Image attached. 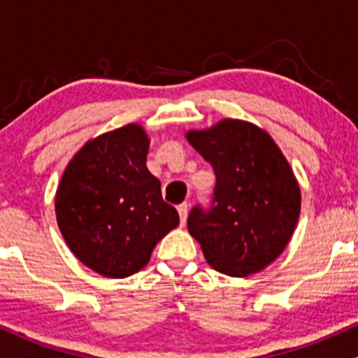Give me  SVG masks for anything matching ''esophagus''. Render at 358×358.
Returning a JSON list of instances; mask_svg holds the SVG:
<instances>
[{"mask_svg":"<svg viewBox=\"0 0 358 358\" xmlns=\"http://www.w3.org/2000/svg\"><path fill=\"white\" fill-rule=\"evenodd\" d=\"M178 215H180V224L185 225L188 217V203H180L178 205Z\"/></svg>","mask_w":358,"mask_h":358,"instance_id":"1","label":"esophagus"}]
</instances>
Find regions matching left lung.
Segmentation results:
<instances>
[{"mask_svg":"<svg viewBox=\"0 0 358 358\" xmlns=\"http://www.w3.org/2000/svg\"><path fill=\"white\" fill-rule=\"evenodd\" d=\"M187 139L217 178L210 207L195 205L188 213V232L219 273L249 276L264 269L285 250L301 208L281 150L261 127L236 119L190 131Z\"/></svg>","mask_w":358,"mask_h":358,"instance_id":"1","label":"left lung"}]
</instances>
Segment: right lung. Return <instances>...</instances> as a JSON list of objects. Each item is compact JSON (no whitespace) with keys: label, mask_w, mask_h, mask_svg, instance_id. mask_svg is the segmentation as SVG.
<instances>
[{"label":"right lung","mask_w":358,"mask_h":358,"mask_svg":"<svg viewBox=\"0 0 358 358\" xmlns=\"http://www.w3.org/2000/svg\"><path fill=\"white\" fill-rule=\"evenodd\" d=\"M148 136L127 124L92 139L72 158L55 196L57 222L80 262L106 278H127L178 225L162 183L146 168Z\"/></svg>","instance_id":"obj_1"}]
</instances>
